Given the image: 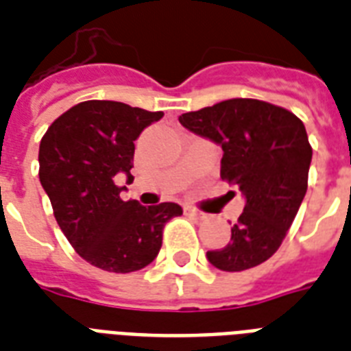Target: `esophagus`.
<instances>
[{"instance_id":"1","label":"esophagus","mask_w":351,"mask_h":351,"mask_svg":"<svg viewBox=\"0 0 351 351\" xmlns=\"http://www.w3.org/2000/svg\"><path fill=\"white\" fill-rule=\"evenodd\" d=\"M184 213H186L187 217H193V219H198V220L206 219V215H204L202 211H198V209H195V208H189V206H187V208H184Z\"/></svg>"}]
</instances>
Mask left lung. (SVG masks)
<instances>
[{"label": "left lung", "mask_w": 351, "mask_h": 351, "mask_svg": "<svg viewBox=\"0 0 351 351\" xmlns=\"http://www.w3.org/2000/svg\"><path fill=\"white\" fill-rule=\"evenodd\" d=\"M180 123L219 143L222 180L245 197L230 244L208 251L222 271H244L280 247L308 189L311 145L304 123L284 107L233 98L182 114Z\"/></svg>", "instance_id": "left-lung-1"}]
</instances>
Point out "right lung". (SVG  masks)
<instances>
[{
	"label": "right lung",
	"mask_w": 351,
	"mask_h": 351,
	"mask_svg": "<svg viewBox=\"0 0 351 351\" xmlns=\"http://www.w3.org/2000/svg\"><path fill=\"white\" fill-rule=\"evenodd\" d=\"M164 112L121 101L89 100L52 121L40 142V182L60 230L84 261L104 271L131 273L156 258L178 204L121 200L120 175L132 182L134 140Z\"/></svg>",
	"instance_id": "1"
}]
</instances>
